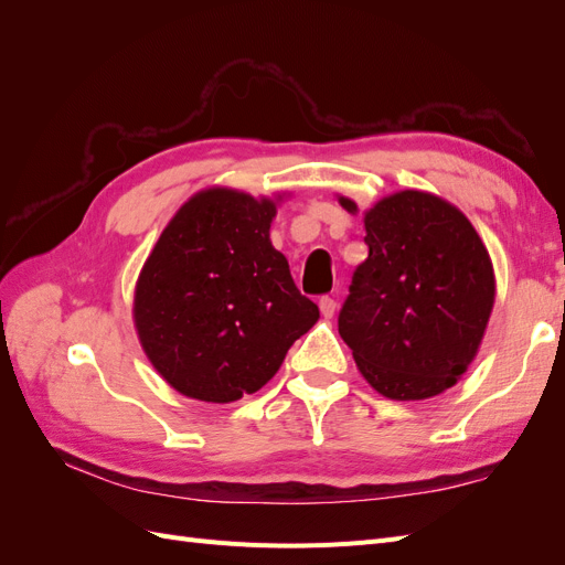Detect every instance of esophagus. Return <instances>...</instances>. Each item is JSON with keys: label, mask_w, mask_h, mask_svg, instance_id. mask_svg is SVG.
Listing matches in <instances>:
<instances>
[{"label": "esophagus", "mask_w": 565, "mask_h": 565, "mask_svg": "<svg viewBox=\"0 0 565 565\" xmlns=\"http://www.w3.org/2000/svg\"><path fill=\"white\" fill-rule=\"evenodd\" d=\"M318 306H320V313H322L324 318H332V316L337 313V301H334L332 297H320Z\"/></svg>", "instance_id": "esophagus-1"}]
</instances>
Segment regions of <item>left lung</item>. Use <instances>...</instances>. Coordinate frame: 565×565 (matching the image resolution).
I'll return each instance as SVG.
<instances>
[{
  "label": "left lung",
  "instance_id": "obj_1",
  "mask_svg": "<svg viewBox=\"0 0 565 565\" xmlns=\"http://www.w3.org/2000/svg\"><path fill=\"white\" fill-rule=\"evenodd\" d=\"M363 221L370 254L353 273L339 334L382 396H438L481 347L494 303L490 254L465 214L424 191L382 198Z\"/></svg>",
  "mask_w": 565,
  "mask_h": 565
}]
</instances>
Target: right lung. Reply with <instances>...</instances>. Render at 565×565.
Masks as SVG:
<instances>
[{"label": "right lung", "instance_id": "add662e5", "mask_svg": "<svg viewBox=\"0 0 565 565\" xmlns=\"http://www.w3.org/2000/svg\"><path fill=\"white\" fill-rule=\"evenodd\" d=\"M276 202L207 188L169 221L134 295L141 347L169 386L204 403L259 391L320 318L270 245Z\"/></svg>", "mask_w": 565, "mask_h": 565}]
</instances>
